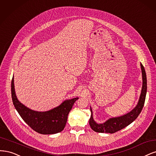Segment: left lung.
I'll use <instances>...</instances> for the list:
<instances>
[{
	"instance_id": "left-lung-1",
	"label": "left lung",
	"mask_w": 156,
	"mask_h": 156,
	"mask_svg": "<svg viewBox=\"0 0 156 156\" xmlns=\"http://www.w3.org/2000/svg\"><path fill=\"white\" fill-rule=\"evenodd\" d=\"M140 67H141L143 75V87L141 94H140V98L137 106L132 112H130L126 115H124L123 116L119 117L110 119L103 124H97L94 122L93 118V112L91 109V118L89 119V125L93 131L98 133L105 132L113 133L123 129L125 127H126L127 126L131 124L137 118L140 113L141 112L144 106L147 89V80L145 69L142 63H140Z\"/></svg>"
}]
</instances>
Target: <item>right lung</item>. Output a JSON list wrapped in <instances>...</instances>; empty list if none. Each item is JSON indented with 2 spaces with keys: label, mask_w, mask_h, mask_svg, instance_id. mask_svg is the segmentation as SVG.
Returning <instances> with one entry per match:
<instances>
[{
  "label": "right lung",
  "mask_w": 156,
  "mask_h": 156,
  "mask_svg": "<svg viewBox=\"0 0 156 156\" xmlns=\"http://www.w3.org/2000/svg\"><path fill=\"white\" fill-rule=\"evenodd\" d=\"M13 104L20 116L34 131L41 134H54L62 132L67 123L69 113L78 98L65 100L58 107L45 112L31 110L20 103L15 93L13 77L11 85Z\"/></svg>",
  "instance_id": "right-lung-1"
}]
</instances>
